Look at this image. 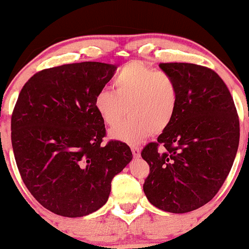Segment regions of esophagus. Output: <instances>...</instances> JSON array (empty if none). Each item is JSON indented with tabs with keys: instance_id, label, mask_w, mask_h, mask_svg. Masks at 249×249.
Here are the masks:
<instances>
[{
	"instance_id": "1",
	"label": "esophagus",
	"mask_w": 249,
	"mask_h": 249,
	"mask_svg": "<svg viewBox=\"0 0 249 249\" xmlns=\"http://www.w3.org/2000/svg\"><path fill=\"white\" fill-rule=\"evenodd\" d=\"M132 153H133V157H134V158H140L141 149L139 148V147L133 146V147H132Z\"/></svg>"
}]
</instances>
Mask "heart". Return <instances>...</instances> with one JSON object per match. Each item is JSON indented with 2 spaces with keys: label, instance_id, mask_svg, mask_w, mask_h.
Instances as JSON below:
<instances>
[{
  "label": "heart",
  "instance_id": "b5f03b06",
  "mask_svg": "<svg viewBox=\"0 0 249 249\" xmlns=\"http://www.w3.org/2000/svg\"><path fill=\"white\" fill-rule=\"evenodd\" d=\"M114 89L100 90L93 106L109 127H115L128 110L131 117L110 132L116 140L138 143L149 134L165 132L175 119L179 103L177 82L170 76L132 61L114 77Z\"/></svg>",
  "mask_w": 249,
  "mask_h": 249
}]
</instances>
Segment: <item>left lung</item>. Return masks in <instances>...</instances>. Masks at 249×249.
<instances>
[{"label": "left lung", "instance_id": "1", "mask_svg": "<svg viewBox=\"0 0 249 249\" xmlns=\"http://www.w3.org/2000/svg\"><path fill=\"white\" fill-rule=\"evenodd\" d=\"M159 66L177 82L179 103L170 127L141 152L149 165L143 192L154 207L184 213L210 202L223 185L239 147V117L215 71L189 63Z\"/></svg>", "mask_w": 249, "mask_h": 249}]
</instances>
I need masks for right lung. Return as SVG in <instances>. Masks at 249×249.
Wrapping results in <instances>:
<instances>
[{
	"label": "right lung",
	"mask_w": 249,
	"mask_h": 249,
	"mask_svg": "<svg viewBox=\"0 0 249 249\" xmlns=\"http://www.w3.org/2000/svg\"><path fill=\"white\" fill-rule=\"evenodd\" d=\"M116 66L66 64L34 74L12 115V145L23 183L47 210L81 217L106 204L111 180L133 159L129 146L109 141L95 96Z\"/></svg>",
	"instance_id": "obj_1"
}]
</instances>
